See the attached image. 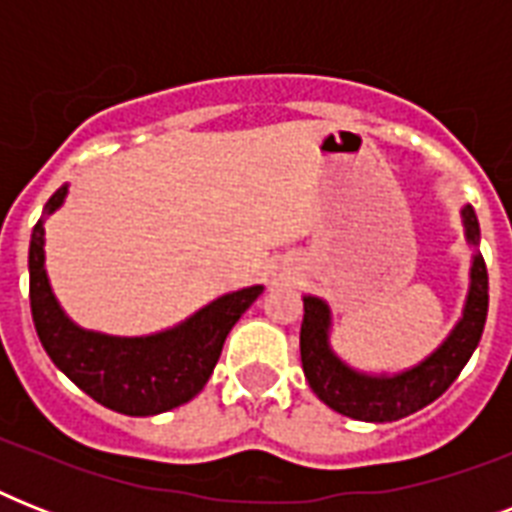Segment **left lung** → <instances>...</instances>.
<instances>
[{
	"instance_id": "1",
	"label": "left lung",
	"mask_w": 512,
	"mask_h": 512,
	"mask_svg": "<svg viewBox=\"0 0 512 512\" xmlns=\"http://www.w3.org/2000/svg\"><path fill=\"white\" fill-rule=\"evenodd\" d=\"M465 241L473 249L468 273V295L462 316L433 353L414 366L398 372H364L350 366L332 348V308L324 297L303 295V327H300V358L305 380L316 396L335 412L361 422H393L420 412L444 393L462 366L468 364L478 340L484 335L489 311V276L478 244L481 228L470 204L460 209Z\"/></svg>"
}]
</instances>
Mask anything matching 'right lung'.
Segmentation results:
<instances>
[{
    "label": "right lung",
    "mask_w": 512,
    "mask_h": 512,
    "mask_svg": "<svg viewBox=\"0 0 512 512\" xmlns=\"http://www.w3.org/2000/svg\"><path fill=\"white\" fill-rule=\"evenodd\" d=\"M66 196L68 183L44 204L28 247L31 316L47 356L76 388L119 414L151 417L188 404L207 385L233 324L265 287L252 284L225 292L175 327L151 335L119 337L79 327L52 292L44 255V223L63 207Z\"/></svg>",
    "instance_id": "obj_1"
}]
</instances>
